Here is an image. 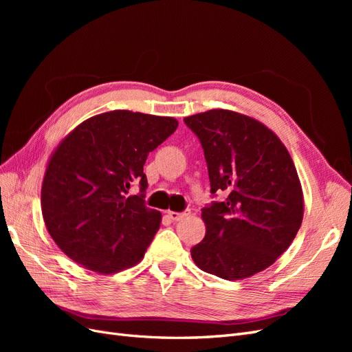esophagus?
Listing matches in <instances>:
<instances>
[{
    "instance_id": "obj_1",
    "label": "esophagus",
    "mask_w": 352,
    "mask_h": 352,
    "mask_svg": "<svg viewBox=\"0 0 352 352\" xmlns=\"http://www.w3.org/2000/svg\"><path fill=\"white\" fill-rule=\"evenodd\" d=\"M167 214H168V217L172 219L173 221H179V220H184L185 217H188L189 214H190V211L189 210H185L184 212H176V211H167Z\"/></svg>"
}]
</instances>
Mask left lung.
<instances>
[{
  "label": "left lung",
  "mask_w": 352,
  "mask_h": 352,
  "mask_svg": "<svg viewBox=\"0 0 352 352\" xmlns=\"http://www.w3.org/2000/svg\"><path fill=\"white\" fill-rule=\"evenodd\" d=\"M185 123L204 148L211 194L228 195L202 208L206 236L190 250L194 263L226 280L270 267L304 216L301 182L286 146L261 122L230 110L198 113Z\"/></svg>",
  "instance_id": "obj_1"
}]
</instances>
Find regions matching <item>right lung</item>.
<instances>
[{"label":"right lung","instance_id":"obj_1","mask_svg":"<svg viewBox=\"0 0 352 352\" xmlns=\"http://www.w3.org/2000/svg\"><path fill=\"white\" fill-rule=\"evenodd\" d=\"M177 120L129 110L82 122L51 154L42 180L47 230L69 258L101 274L144 258L162 212L148 208L146 157L172 135ZM133 183L142 194L127 196Z\"/></svg>","mask_w":352,"mask_h":352}]
</instances>
